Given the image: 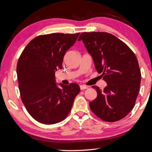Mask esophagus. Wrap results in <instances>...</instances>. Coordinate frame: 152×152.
<instances>
[{"label":"esophagus","mask_w":152,"mask_h":152,"mask_svg":"<svg viewBox=\"0 0 152 152\" xmlns=\"http://www.w3.org/2000/svg\"><path fill=\"white\" fill-rule=\"evenodd\" d=\"M80 90H84V89L88 88V86H87L86 85H84V84H81V85L80 86Z\"/></svg>","instance_id":"obj_1"}]
</instances>
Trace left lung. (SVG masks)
Wrapping results in <instances>:
<instances>
[{"label":"left lung","instance_id":"8db88e82","mask_svg":"<svg viewBox=\"0 0 152 152\" xmlns=\"http://www.w3.org/2000/svg\"><path fill=\"white\" fill-rule=\"evenodd\" d=\"M80 40L107 84L103 90L92 86L97 97L89 102L90 108L104 121H117L133 109L140 91L141 76L137 58L125 43L109 33H82Z\"/></svg>","mask_w":152,"mask_h":152}]
</instances>
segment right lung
Wrapping results in <instances>:
<instances>
[{"mask_svg":"<svg viewBox=\"0 0 152 152\" xmlns=\"http://www.w3.org/2000/svg\"><path fill=\"white\" fill-rule=\"evenodd\" d=\"M79 35L37 36L28 43L18 60L17 74L21 100L31 116L43 124L62 121L80 91L75 83H56L55 77L56 72L62 68L66 52Z\"/></svg>","mask_w":152,"mask_h":152,"instance_id":"right-lung-1","label":"right lung"}]
</instances>
